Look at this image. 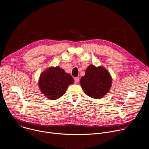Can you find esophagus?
<instances>
[{"label":"esophagus","mask_w":149,"mask_h":149,"mask_svg":"<svg viewBox=\"0 0 149 149\" xmlns=\"http://www.w3.org/2000/svg\"><path fill=\"white\" fill-rule=\"evenodd\" d=\"M79 78L78 77H75V78H74V81H75V82L76 83L78 82H79Z\"/></svg>","instance_id":"esophagus-1"}]
</instances>
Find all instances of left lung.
<instances>
[{
	"instance_id": "8db88e82",
	"label": "left lung",
	"mask_w": 149,
	"mask_h": 149,
	"mask_svg": "<svg viewBox=\"0 0 149 149\" xmlns=\"http://www.w3.org/2000/svg\"><path fill=\"white\" fill-rule=\"evenodd\" d=\"M112 79L109 72L102 67L90 65L86 75L81 78V86L87 95L99 99L107 94L111 87Z\"/></svg>"
}]
</instances>
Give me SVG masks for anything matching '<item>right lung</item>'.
<instances>
[{
  "mask_svg": "<svg viewBox=\"0 0 149 149\" xmlns=\"http://www.w3.org/2000/svg\"><path fill=\"white\" fill-rule=\"evenodd\" d=\"M74 79L70 74L59 67H51L42 73L39 78V88L50 100H56L64 94Z\"/></svg>",
  "mask_w": 149,
  "mask_h": 149,
  "instance_id": "right-lung-1",
  "label": "right lung"
}]
</instances>
